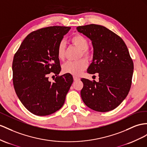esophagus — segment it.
Here are the masks:
<instances>
[{
    "label": "esophagus",
    "mask_w": 147,
    "mask_h": 147,
    "mask_svg": "<svg viewBox=\"0 0 147 147\" xmlns=\"http://www.w3.org/2000/svg\"><path fill=\"white\" fill-rule=\"evenodd\" d=\"M80 78H78V77H77V76H73V80H74V81H76V80H80Z\"/></svg>",
    "instance_id": "esophagus-1"
}]
</instances>
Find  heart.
Here are the masks:
<instances>
[{"label":"heart","instance_id":"heart-1","mask_svg":"<svg viewBox=\"0 0 147 147\" xmlns=\"http://www.w3.org/2000/svg\"><path fill=\"white\" fill-rule=\"evenodd\" d=\"M71 41L75 46L80 49V56H83L87 58H90L92 56V51L88 47V40L80 34L75 35L71 37ZM57 56L59 59H63L65 58V43L63 41H59L57 50ZM88 66V62L84 58L76 61H67L63 65L64 73H69L73 75H80Z\"/></svg>","mask_w":147,"mask_h":147}]
</instances>
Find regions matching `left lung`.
<instances>
[{
    "label": "left lung",
    "instance_id": "1",
    "mask_svg": "<svg viewBox=\"0 0 147 147\" xmlns=\"http://www.w3.org/2000/svg\"><path fill=\"white\" fill-rule=\"evenodd\" d=\"M77 31L92 41V63L90 74H99V82L81 78V98L91 109L101 112L114 109L129 94L134 71L133 60L123 40L104 26H79Z\"/></svg>",
    "mask_w": 147,
    "mask_h": 147
}]
</instances>
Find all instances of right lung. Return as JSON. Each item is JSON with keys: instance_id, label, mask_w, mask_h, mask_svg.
Wrapping results in <instances>:
<instances>
[{"instance_id": "add662e5", "label": "right lung", "mask_w": 147, "mask_h": 147, "mask_svg": "<svg viewBox=\"0 0 147 147\" xmlns=\"http://www.w3.org/2000/svg\"><path fill=\"white\" fill-rule=\"evenodd\" d=\"M71 27L53 26L31 32L22 41L12 63L13 84L22 104L32 114L48 115L58 111L73 82L72 75L61 71L57 46ZM57 77L48 80L49 74Z\"/></svg>"}]
</instances>
